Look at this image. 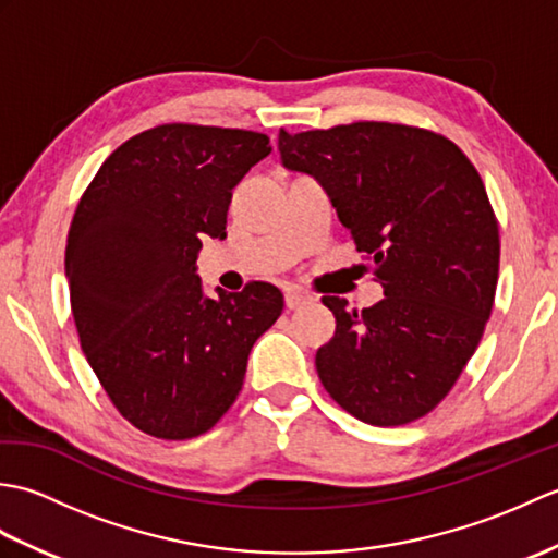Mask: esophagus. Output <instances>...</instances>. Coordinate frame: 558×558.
Wrapping results in <instances>:
<instances>
[{"label": "esophagus", "mask_w": 558, "mask_h": 558, "mask_svg": "<svg viewBox=\"0 0 558 558\" xmlns=\"http://www.w3.org/2000/svg\"><path fill=\"white\" fill-rule=\"evenodd\" d=\"M310 302H312L310 294H304L300 290H288L286 292V306H288V310H300V306L310 304Z\"/></svg>", "instance_id": "obj_1"}]
</instances>
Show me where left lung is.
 <instances>
[{
	"instance_id": "8db88e82",
	"label": "left lung",
	"mask_w": 558,
	"mask_h": 558,
	"mask_svg": "<svg viewBox=\"0 0 558 558\" xmlns=\"http://www.w3.org/2000/svg\"><path fill=\"white\" fill-rule=\"evenodd\" d=\"M282 165L316 177L386 298H324L336 336L316 372L342 410L400 426L441 402L475 354L499 280V222L475 165L429 129L352 122L278 136Z\"/></svg>"
}]
</instances>
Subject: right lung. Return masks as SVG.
I'll list each match as a JSON object with an SVG mask.
<instances>
[{"instance_id":"right-lung-1","label":"right lung","mask_w":558,"mask_h":558,"mask_svg":"<svg viewBox=\"0 0 558 558\" xmlns=\"http://www.w3.org/2000/svg\"><path fill=\"white\" fill-rule=\"evenodd\" d=\"M248 129L160 124L117 148L66 236L71 314L105 393L165 441L206 434L232 408L258 336L278 322L270 282L204 298L196 252L225 236L232 189L270 153Z\"/></svg>"}]
</instances>
